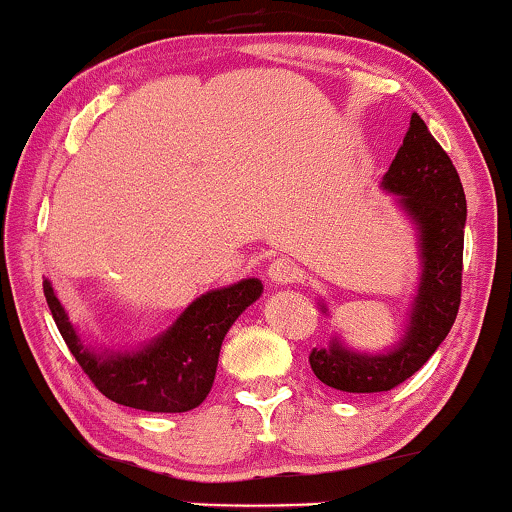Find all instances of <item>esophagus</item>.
Here are the masks:
<instances>
[{
  "label": "esophagus",
  "instance_id": "obj_1",
  "mask_svg": "<svg viewBox=\"0 0 512 512\" xmlns=\"http://www.w3.org/2000/svg\"><path fill=\"white\" fill-rule=\"evenodd\" d=\"M268 277H270V282L275 284V286L291 284L293 279L298 277V268L289 261V258H277V261L270 263Z\"/></svg>",
  "mask_w": 512,
  "mask_h": 512
}]
</instances>
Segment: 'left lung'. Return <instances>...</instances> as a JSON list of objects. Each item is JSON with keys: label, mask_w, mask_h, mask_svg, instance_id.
<instances>
[{"label": "left lung", "mask_w": 512, "mask_h": 512, "mask_svg": "<svg viewBox=\"0 0 512 512\" xmlns=\"http://www.w3.org/2000/svg\"><path fill=\"white\" fill-rule=\"evenodd\" d=\"M382 191L396 195L417 237L419 277L408 319L396 345L384 352H356L338 335L314 347L310 366L331 389L377 394L408 380L447 338L461 303L466 195L452 160L417 114L410 118L401 149L382 177ZM319 310L328 314L324 300Z\"/></svg>", "instance_id": "left-lung-1"}]
</instances>
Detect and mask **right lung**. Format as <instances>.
Returning a JSON list of instances; mask_svg holds the SVG:
<instances>
[{"mask_svg": "<svg viewBox=\"0 0 512 512\" xmlns=\"http://www.w3.org/2000/svg\"><path fill=\"white\" fill-rule=\"evenodd\" d=\"M263 293L249 277L195 298L174 324L135 349L93 347L44 279V296L55 326L97 389L109 401L146 412H188L205 401L214 384L223 338L235 319Z\"/></svg>", "mask_w": 512, "mask_h": 512, "instance_id": "1", "label": "right lung"}]
</instances>
